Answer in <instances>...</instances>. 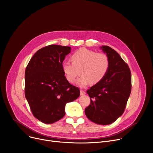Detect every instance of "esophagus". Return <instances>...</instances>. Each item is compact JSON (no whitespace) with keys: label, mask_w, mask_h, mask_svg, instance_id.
Returning a JSON list of instances; mask_svg holds the SVG:
<instances>
[{"label":"esophagus","mask_w":153,"mask_h":153,"mask_svg":"<svg viewBox=\"0 0 153 153\" xmlns=\"http://www.w3.org/2000/svg\"><path fill=\"white\" fill-rule=\"evenodd\" d=\"M80 92H81V95H84L86 94V92L83 90H81L80 91Z\"/></svg>","instance_id":"esophagus-1"}]
</instances>
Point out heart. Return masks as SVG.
<instances>
[{"label": "heart", "instance_id": "obj_1", "mask_svg": "<svg viewBox=\"0 0 153 153\" xmlns=\"http://www.w3.org/2000/svg\"><path fill=\"white\" fill-rule=\"evenodd\" d=\"M71 61L65 59L61 67L66 79L71 83L76 80L80 69V77L76 82L81 87L87 86L90 82L96 84L105 77L109 69L110 61L104 53H96L86 48H81L71 56Z\"/></svg>", "mask_w": 153, "mask_h": 153}]
</instances>
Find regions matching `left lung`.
I'll return each mask as SVG.
<instances>
[{
	"mask_svg": "<svg viewBox=\"0 0 153 153\" xmlns=\"http://www.w3.org/2000/svg\"><path fill=\"white\" fill-rule=\"evenodd\" d=\"M100 49L109 59V69L100 82L87 90L91 104L85 108V114L92 122L107 125L123 114L131 93V75L129 67L116 51L108 46Z\"/></svg>",
	"mask_w": 153,
	"mask_h": 153,
	"instance_id": "8db88e82",
	"label": "left lung"
}]
</instances>
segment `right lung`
<instances>
[{
	"label": "right lung",
	"mask_w": 153,
	"mask_h": 153,
	"mask_svg": "<svg viewBox=\"0 0 153 153\" xmlns=\"http://www.w3.org/2000/svg\"><path fill=\"white\" fill-rule=\"evenodd\" d=\"M71 48L51 45L39 50L25 69V95L31 111L40 122L51 124L65 115V106L80 95L62 69V62Z\"/></svg>",
	"instance_id": "right-lung-1"
}]
</instances>
